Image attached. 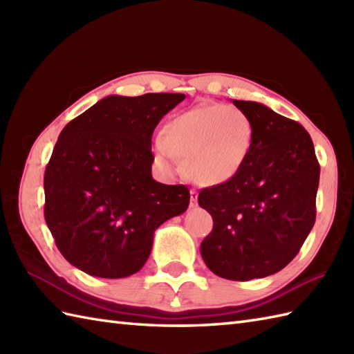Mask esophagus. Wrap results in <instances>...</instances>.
<instances>
[{
    "mask_svg": "<svg viewBox=\"0 0 354 354\" xmlns=\"http://www.w3.org/2000/svg\"><path fill=\"white\" fill-rule=\"evenodd\" d=\"M190 205L192 207H196L198 205V192L192 189L190 190Z\"/></svg>",
    "mask_w": 354,
    "mask_h": 354,
    "instance_id": "34e87169",
    "label": "esophagus"
}]
</instances>
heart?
Returning <instances> with one entry per match:
<instances>
[{"label": "heart", "mask_w": 354, "mask_h": 354, "mask_svg": "<svg viewBox=\"0 0 354 354\" xmlns=\"http://www.w3.org/2000/svg\"><path fill=\"white\" fill-rule=\"evenodd\" d=\"M254 124L242 109L202 104L171 118L158 141L160 161L179 170L199 185L228 183L243 169L251 153Z\"/></svg>", "instance_id": "b5f03b06"}]
</instances>
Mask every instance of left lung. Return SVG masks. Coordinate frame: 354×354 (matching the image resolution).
Returning a JSON list of instances; mask_svg holds the SVG:
<instances>
[{"label":"left lung","instance_id":"1","mask_svg":"<svg viewBox=\"0 0 354 354\" xmlns=\"http://www.w3.org/2000/svg\"><path fill=\"white\" fill-rule=\"evenodd\" d=\"M232 103L251 118L254 141L234 178L199 193L213 217L201 255L216 275L248 281L278 272L301 250L317 219L319 162L301 124L257 102Z\"/></svg>","mask_w":354,"mask_h":354}]
</instances>
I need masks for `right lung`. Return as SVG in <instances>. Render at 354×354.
<instances>
[{
  "mask_svg": "<svg viewBox=\"0 0 354 354\" xmlns=\"http://www.w3.org/2000/svg\"><path fill=\"white\" fill-rule=\"evenodd\" d=\"M184 99L109 95L62 129L44 175V216L73 266L102 278L138 272L155 230L189 207L185 185L152 178V133Z\"/></svg>",
  "mask_w": 354,
  "mask_h": 354,
  "instance_id": "obj_1",
  "label": "right lung"
}]
</instances>
